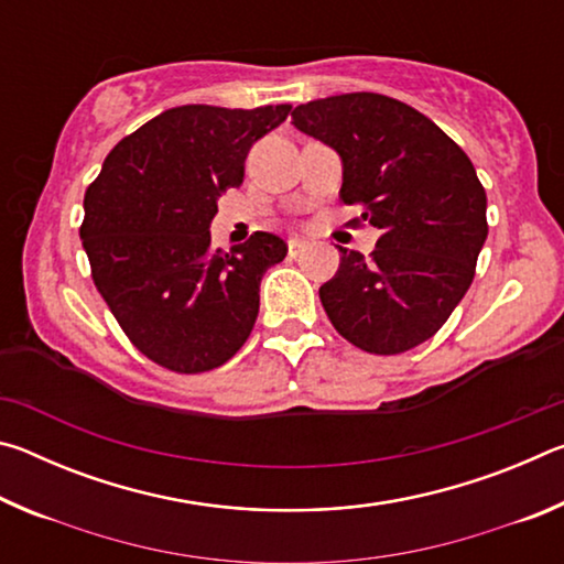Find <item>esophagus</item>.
<instances>
[{"mask_svg":"<svg viewBox=\"0 0 564 564\" xmlns=\"http://www.w3.org/2000/svg\"><path fill=\"white\" fill-rule=\"evenodd\" d=\"M305 246H308V243H305L303 238H289V256H291V259L301 256L305 251Z\"/></svg>","mask_w":564,"mask_h":564,"instance_id":"1","label":"esophagus"}]
</instances>
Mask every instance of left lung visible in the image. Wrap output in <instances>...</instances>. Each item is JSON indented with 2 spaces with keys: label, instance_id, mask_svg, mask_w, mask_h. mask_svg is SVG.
Wrapping results in <instances>:
<instances>
[{
  "label": "left lung",
  "instance_id": "obj_1",
  "mask_svg": "<svg viewBox=\"0 0 564 564\" xmlns=\"http://www.w3.org/2000/svg\"><path fill=\"white\" fill-rule=\"evenodd\" d=\"M291 119L338 151L343 204L362 206L380 231L368 261L338 246V271L318 291L333 328L376 356L433 338L470 289L488 238L473 161L425 113L383 94L316 99Z\"/></svg>",
  "mask_w": 564,
  "mask_h": 564
}]
</instances>
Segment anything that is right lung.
<instances>
[{
    "mask_svg": "<svg viewBox=\"0 0 564 564\" xmlns=\"http://www.w3.org/2000/svg\"><path fill=\"white\" fill-rule=\"evenodd\" d=\"M289 111L291 104L169 109L123 137L84 194L79 236L94 285L156 366L206 373L251 336L263 273L289 246L256 231L216 251L208 226L218 196L243 184L248 151Z\"/></svg>",
    "mask_w": 564,
    "mask_h": 564,
    "instance_id": "add662e5",
    "label": "right lung"
}]
</instances>
